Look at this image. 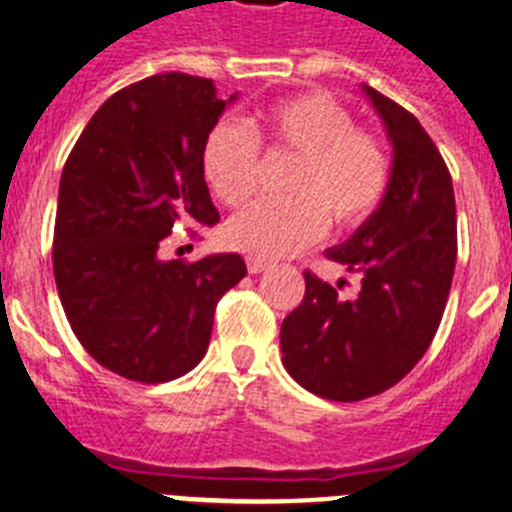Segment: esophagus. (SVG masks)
Wrapping results in <instances>:
<instances>
[{
  "label": "esophagus",
  "instance_id": "34e87169",
  "mask_svg": "<svg viewBox=\"0 0 512 512\" xmlns=\"http://www.w3.org/2000/svg\"><path fill=\"white\" fill-rule=\"evenodd\" d=\"M246 266H248V271H251V274H261V271L269 269L271 261L259 259V256H248V259H246Z\"/></svg>",
  "mask_w": 512,
  "mask_h": 512
}]
</instances>
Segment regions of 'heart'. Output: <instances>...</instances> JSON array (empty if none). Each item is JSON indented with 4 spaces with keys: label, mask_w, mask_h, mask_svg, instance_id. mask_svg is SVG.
Returning a JSON list of instances; mask_svg holds the SVG:
<instances>
[{
    "label": "heart",
    "mask_w": 512,
    "mask_h": 512,
    "mask_svg": "<svg viewBox=\"0 0 512 512\" xmlns=\"http://www.w3.org/2000/svg\"><path fill=\"white\" fill-rule=\"evenodd\" d=\"M295 153L287 200L253 202L225 228L233 248L279 259L315 243L330 223L356 228L382 205L390 156L382 140L354 128V117L325 92L271 102L246 122L217 120L202 140L205 182L228 207H241L259 187L261 148Z\"/></svg>",
    "instance_id": "obj_1"
}]
</instances>
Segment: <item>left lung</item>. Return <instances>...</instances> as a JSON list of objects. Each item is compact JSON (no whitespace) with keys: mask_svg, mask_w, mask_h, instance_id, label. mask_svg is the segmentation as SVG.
<instances>
[{"mask_svg":"<svg viewBox=\"0 0 512 512\" xmlns=\"http://www.w3.org/2000/svg\"><path fill=\"white\" fill-rule=\"evenodd\" d=\"M395 148L374 215L325 256L359 274L354 297L305 271V297L284 318V369L312 395L359 402L390 390L423 359L456 266V202L446 161L405 107L364 87Z\"/></svg>","mask_w":512,"mask_h":512,"instance_id":"1","label":"left lung"}]
</instances>
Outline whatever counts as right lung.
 <instances>
[{
	"label": "right lung",
	"instance_id": "right-lung-1",
	"mask_svg": "<svg viewBox=\"0 0 512 512\" xmlns=\"http://www.w3.org/2000/svg\"><path fill=\"white\" fill-rule=\"evenodd\" d=\"M228 102L202 76L135 81L94 112L63 166L58 297L87 354L133 382H171L200 364L217 302L246 277L238 253L161 259L179 225L220 220L200 151Z\"/></svg>",
	"mask_w": 512,
	"mask_h": 512
}]
</instances>
